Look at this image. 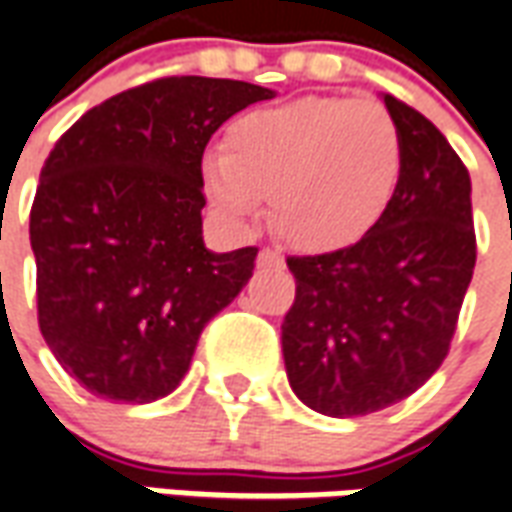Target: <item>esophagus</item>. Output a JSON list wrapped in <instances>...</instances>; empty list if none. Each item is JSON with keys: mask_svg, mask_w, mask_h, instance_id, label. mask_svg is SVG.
<instances>
[{"mask_svg": "<svg viewBox=\"0 0 512 512\" xmlns=\"http://www.w3.org/2000/svg\"><path fill=\"white\" fill-rule=\"evenodd\" d=\"M259 267H283V256L278 251L264 248V251L259 253Z\"/></svg>", "mask_w": 512, "mask_h": 512, "instance_id": "esophagus-1", "label": "esophagus"}]
</instances>
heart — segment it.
<instances>
[{"label": "heart", "instance_id": "1", "mask_svg": "<svg viewBox=\"0 0 512 512\" xmlns=\"http://www.w3.org/2000/svg\"><path fill=\"white\" fill-rule=\"evenodd\" d=\"M204 188L245 220L270 201L272 226L297 251H338L382 220L401 179V136L371 100L302 98L231 122Z\"/></svg>", "mask_w": 512, "mask_h": 512}]
</instances>
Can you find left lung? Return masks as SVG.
I'll list each match as a JSON object with an SVG mask.
<instances>
[{
  "mask_svg": "<svg viewBox=\"0 0 512 512\" xmlns=\"http://www.w3.org/2000/svg\"><path fill=\"white\" fill-rule=\"evenodd\" d=\"M382 100L401 136L387 212L349 248L286 259L297 283L281 324L286 376L327 417L387 409L436 374L477 259L469 171L431 119Z\"/></svg>",
  "mask_w": 512,
  "mask_h": 512,
  "instance_id": "left-lung-1",
  "label": "left lung"
}]
</instances>
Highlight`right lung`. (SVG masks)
I'll return each instance as SVG.
<instances>
[{
  "label": "right lung",
  "instance_id": "1",
  "mask_svg": "<svg viewBox=\"0 0 512 512\" xmlns=\"http://www.w3.org/2000/svg\"><path fill=\"white\" fill-rule=\"evenodd\" d=\"M275 92L171 76L89 108L59 138L29 212L37 322L84 390L152 404L188 374L201 330L251 281L259 248L201 237L212 133Z\"/></svg>",
  "mask_w": 512,
  "mask_h": 512
}]
</instances>
